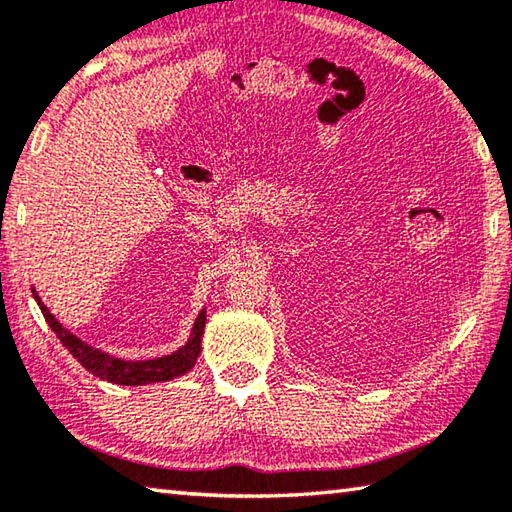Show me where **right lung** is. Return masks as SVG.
I'll list each match as a JSON object with an SVG mask.
<instances>
[{
    "label": "right lung",
    "mask_w": 512,
    "mask_h": 512,
    "mask_svg": "<svg viewBox=\"0 0 512 512\" xmlns=\"http://www.w3.org/2000/svg\"><path fill=\"white\" fill-rule=\"evenodd\" d=\"M33 298L38 300V307L42 311V316L49 323V327L54 329L60 343L65 345L69 354L81 363V366L92 372L94 377L112 381V384H121V386H142V384H153V381H169L176 379L180 375H185L187 370L194 368V363L201 354V336L205 329V311H201L194 323L192 336L185 348H180L178 352L169 354V357H160V359H149V361H124L117 357H110L108 352H101L92 345L83 343L79 336H74L72 332L58 323V320L51 316V311L45 307V302L38 298L36 289H33Z\"/></svg>",
    "instance_id": "1"
}]
</instances>
